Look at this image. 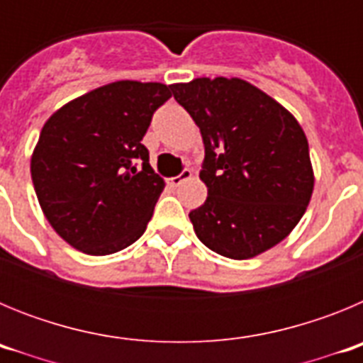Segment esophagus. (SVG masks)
Returning <instances> with one entry per match:
<instances>
[{
    "label": "esophagus",
    "mask_w": 363,
    "mask_h": 363,
    "mask_svg": "<svg viewBox=\"0 0 363 363\" xmlns=\"http://www.w3.org/2000/svg\"><path fill=\"white\" fill-rule=\"evenodd\" d=\"M191 178H192V171H191V169H184V171L179 172L178 176H172V178L169 179V182H171L172 187H179V185L184 184V182H187V179H191Z\"/></svg>",
    "instance_id": "esophagus-1"
}]
</instances>
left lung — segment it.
I'll list each match as a JSON object with an SVG mask.
<instances>
[{
	"label": "left lung",
	"instance_id": "8db88e82",
	"mask_svg": "<svg viewBox=\"0 0 363 363\" xmlns=\"http://www.w3.org/2000/svg\"><path fill=\"white\" fill-rule=\"evenodd\" d=\"M171 91L203 138L207 200L189 213L200 242L233 259L280 243L303 216L314 187L300 123L238 78H198Z\"/></svg>",
	"mask_w": 363,
	"mask_h": 363
}]
</instances>
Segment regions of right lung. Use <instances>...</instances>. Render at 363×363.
<instances>
[{
  "label": "right lung",
  "mask_w": 363,
  "mask_h": 363,
  "mask_svg": "<svg viewBox=\"0 0 363 363\" xmlns=\"http://www.w3.org/2000/svg\"><path fill=\"white\" fill-rule=\"evenodd\" d=\"M169 98L163 83L125 79L72 99L43 125L32 184L49 223L74 249L112 255L145 233L165 182L142 140Z\"/></svg>",
  "instance_id": "add662e5"
}]
</instances>
